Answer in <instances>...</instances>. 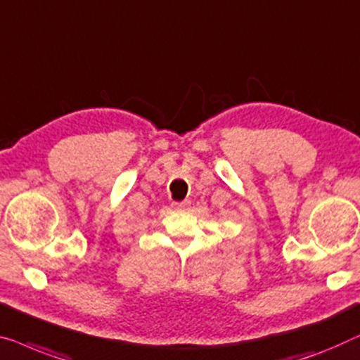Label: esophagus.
Returning a JSON list of instances; mask_svg holds the SVG:
<instances>
[{"label":"esophagus","instance_id":"34e87169","mask_svg":"<svg viewBox=\"0 0 360 360\" xmlns=\"http://www.w3.org/2000/svg\"><path fill=\"white\" fill-rule=\"evenodd\" d=\"M190 206V201H180V202H174V207L176 211H185L188 210Z\"/></svg>","mask_w":360,"mask_h":360}]
</instances>
